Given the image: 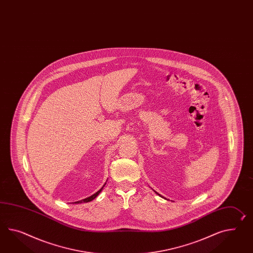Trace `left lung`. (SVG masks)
Listing matches in <instances>:
<instances>
[{"label":"left lung","instance_id":"1","mask_svg":"<svg viewBox=\"0 0 253 253\" xmlns=\"http://www.w3.org/2000/svg\"><path fill=\"white\" fill-rule=\"evenodd\" d=\"M155 192V191H154ZM155 193H156V194H157V195H158V196H159V197H163V198H165V199H167V198H166V197H163V196H161L160 194H158V193H157V192H155Z\"/></svg>","mask_w":253,"mask_h":253}]
</instances>
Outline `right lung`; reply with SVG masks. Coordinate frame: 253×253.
Here are the masks:
<instances>
[{
	"label": "right lung",
	"mask_w": 253,
	"mask_h": 253,
	"mask_svg": "<svg viewBox=\"0 0 253 253\" xmlns=\"http://www.w3.org/2000/svg\"><path fill=\"white\" fill-rule=\"evenodd\" d=\"M105 185H106V183H105L103 186L99 189V191L96 192L95 194H93L92 196H90V197H86L85 199H82V200H80V201H77V202H74L76 204H81V203H86V202H90V201H92L94 198H96V197H98L99 195V193L102 191V189H103V187H104Z\"/></svg>",
	"instance_id": "right-lung-1"
}]
</instances>
